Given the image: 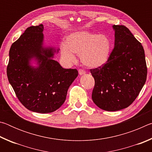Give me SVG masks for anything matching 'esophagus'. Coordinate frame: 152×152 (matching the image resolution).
<instances>
[{
  "label": "esophagus",
  "instance_id": "1",
  "mask_svg": "<svg viewBox=\"0 0 152 152\" xmlns=\"http://www.w3.org/2000/svg\"><path fill=\"white\" fill-rule=\"evenodd\" d=\"M78 73H79L80 75H83V74H85L86 72L84 71V70H82V69H79Z\"/></svg>",
  "mask_w": 152,
  "mask_h": 152
}]
</instances>
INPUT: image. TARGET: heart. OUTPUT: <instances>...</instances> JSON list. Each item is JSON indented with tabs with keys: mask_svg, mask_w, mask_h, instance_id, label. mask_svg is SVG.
Wrapping results in <instances>:
<instances>
[{
	"mask_svg": "<svg viewBox=\"0 0 152 152\" xmlns=\"http://www.w3.org/2000/svg\"><path fill=\"white\" fill-rule=\"evenodd\" d=\"M111 43L107 36L82 31L72 33L66 38L65 44L60 46L63 60L68 63L74 62L80 55L81 62L88 68H96L104 66L109 60Z\"/></svg>",
	"mask_w": 152,
	"mask_h": 152,
	"instance_id": "heart-1",
	"label": "heart"
}]
</instances>
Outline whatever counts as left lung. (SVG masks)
I'll return each instance as SVG.
<instances>
[{
    "mask_svg": "<svg viewBox=\"0 0 152 152\" xmlns=\"http://www.w3.org/2000/svg\"><path fill=\"white\" fill-rule=\"evenodd\" d=\"M115 47L104 66L91 69L94 78L92 101L100 109L116 111L127 108L140 94L147 78L141 43L124 25L113 26Z\"/></svg>",
    "mask_w": 152,
    "mask_h": 152,
    "instance_id": "obj_1",
    "label": "left lung"
}]
</instances>
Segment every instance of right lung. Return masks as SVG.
<instances>
[{"label":"right lung","mask_w":152,"mask_h":152,"mask_svg":"<svg viewBox=\"0 0 152 152\" xmlns=\"http://www.w3.org/2000/svg\"><path fill=\"white\" fill-rule=\"evenodd\" d=\"M43 25L28 27L9 50L7 74L18 99L33 112L52 113L66 101L69 87L78 75L53 60L56 50L45 48ZM57 50V52H58ZM37 61V67L30 65Z\"/></svg>","instance_id":"1"}]
</instances>
